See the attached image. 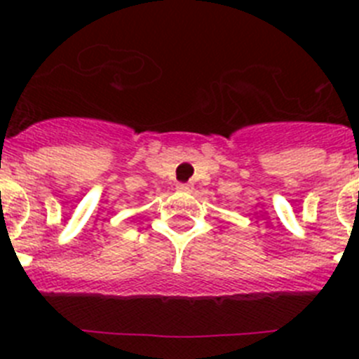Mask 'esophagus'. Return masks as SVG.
I'll use <instances>...</instances> for the list:
<instances>
[{
    "mask_svg": "<svg viewBox=\"0 0 359 359\" xmlns=\"http://www.w3.org/2000/svg\"><path fill=\"white\" fill-rule=\"evenodd\" d=\"M190 189H192V185H189V183H177V190L180 192H190Z\"/></svg>",
    "mask_w": 359,
    "mask_h": 359,
    "instance_id": "esophagus-1",
    "label": "esophagus"
}]
</instances>
